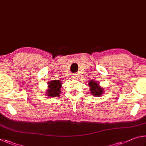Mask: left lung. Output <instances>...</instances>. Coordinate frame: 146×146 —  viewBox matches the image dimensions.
Returning <instances> with one entry per match:
<instances>
[{
	"label": "left lung",
	"instance_id": "left-lung-1",
	"mask_svg": "<svg viewBox=\"0 0 146 146\" xmlns=\"http://www.w3.org/2000/svg\"><path fill=\"white\" fill-rule=\"evenodd\" d=\"M89 86L90 87L91 93L94 96H101L103 92V88L99 87V83L95 82V81H90V83H89Z\"/></svg>",
	"mask_w": 146,
	"mask_h": 146
}]
</instances>
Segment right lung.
<instances>
[{
  "instance_id": "right-lung-1",
  "label": "right lung",
  "mask_w": 146,
  "mask_h": 146,
  "mask_svg": "<svg viewBox=\"0 0 146 146\" xmlns=\"http://www.w3.org/2000/svg\"><path fill=\"white\" fill-rule=\"evenodd\" d=\"M61 86V83L59 80H53L48 83V87L49 88L47 90L48 96L56 97L59 96L60 92V88Z\"/></svg>"
}]
</instances>
